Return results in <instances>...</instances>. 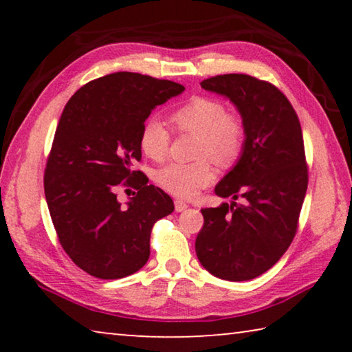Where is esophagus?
I'll use <instances>...</instances> for the list:
<instances>
[{
    "label": "esophagus",
    "instance_id": "1",
    "mask_svg": "<svg viewBox=\"0 0 352 352\" xmlns=\"http://www.w3.org/2000/svg\"><path fill=\"white\" fill-rule=\"evenodd\" d=\"M188 208V205L184 204V201H182V200H175V211L177 212H182V211H184Z\"/></svg>",
    "mask_w": 352,
    "mask_h": 352
}]
</instances>
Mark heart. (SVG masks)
Masks as SVG:
<instances>
[{"instance_id":"1","label":"heart","mask_w":352,"mask_h":352,"mask_svg":"<svg viewBox=\"0 0 352 352\" xmlns=\"http://www.w3.org/2000/svg\"><path fill=\"white\" fill-rule=\"evenodd\" d=\"M169 121L178 133H192V163H169L155 172V182L178 199H192L200 189L210 186L214 180V163L228 168L242 152L245 140V126L239 115L226 111L217 99L197 96L170 111ZM170 133L158 119H148L140 133L141 152L147 158L162 162L169 152Z\"/></svg>"}]
</instances>
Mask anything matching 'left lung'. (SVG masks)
<instances>
[{
  "label": "left lung",
  "mask_w": 352,
  "mask_h": 352,
  "mask_svg": "<svg viewBox=\"0 0 352 352\" xmlns=\"http://www.w3.org/2000/svg\"><path fill=\"white\" fill-rule=\"evenodd\" d=\"M200 85L236 105L245 141L239 162L214 189L219 197H231V204L201 210L205 222L195 253L211 275L248 281L272 269L296 233L307 190L300 119L270 82L223 74Z\"/></svg>",
  "instance_id": "8db88e82"
}]
</instances>
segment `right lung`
<instances>
[{
  "label": "right lung",
  "mask_w": 352,
  "mask_h": 352,
  "mask_svg": "<svg viewBox=\"0 0 352 352\" xmlns=\"http://www.w3.org/2000/svg\"><path fill=\"white\" fill-rule=\"evenodd\" d=\"M184 91L180 83L113 73L79 88L63 109L45 169V197L65 252L88 275L119 279L151 256L152 226L174 201L133 164L140 133L157 105ZM119 186L139 190L121 207Z\"/></svg>",
  "instance_id": "1"
}]
</instances>
